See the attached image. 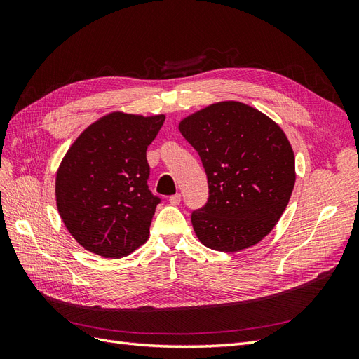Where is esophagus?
I'll return each mask as SVG.
<instances>
[{
	"mask_svg": "<svg viewBox=\"0 0 359 359\" xmlns=\"http://www.w3.org/2000/svg\"><path fill=\"white\" fill-rule=\"evenodd\" d=\"M180 202H181V194L180 193L172 194V196L169 198V203L170 205H180Z\"/></svg>",
	"mask_w": 359,
	"mask_h": 359,
	"instance_id": "obj_1",
	"label": "esophagus"
}]
</instances>
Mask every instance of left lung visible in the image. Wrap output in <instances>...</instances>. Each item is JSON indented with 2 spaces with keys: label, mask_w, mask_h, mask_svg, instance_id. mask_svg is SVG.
I'll return each mask as SVG.
<instances>
[{
  "label": "left lung",
  "mask_w": 359,
  "mask_h": 359,
  "mask_svg": "<svg viewBox=\"0 0 359 359\" xmlns=\"http://www.w3.org/2000/svg\"><path fill=\"white\" fill-rule=\"evenodd\" d=\"M178 128L198 151L208 178V202L191 212L199 241L233 253L264 240L286 210L297 178L283 130L240 102L206 106Z\"/></svg>",
  "instance_id": "8db88e82"
}]
</instances>
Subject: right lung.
<instances>
[{
	"mask_svg": "<svg viewBox=\"0 0 359 359\" xmlns=\"http://www.w3.org/2000/svg\"><path fill=\"white\" fill-rule=\"evenodd\" d=\"M165 115H104L64 156L55 198L62 223L85 250L118 259L142 245L160 198L148 189L147 148Z\"/></svg>",
	"mask_w": 359,
	"mask_h": 359,
	"instance_id": "add662e5",
	"label": "right lung"
}]
</instances>
